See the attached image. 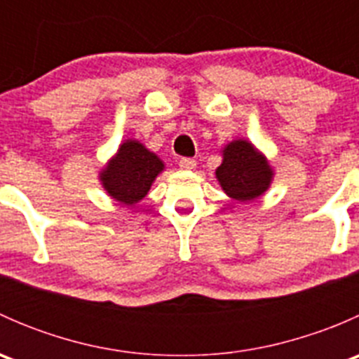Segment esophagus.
<instances>
[{
	"instance_id": "obj_1",
	"label": "esophagus",
	"mask_w": 359,
	"mask_h": 359,
	"mask_svg": "<svg viewBox=\"0 0 359 359\" xmlns=\"http://www.w3.org/2000/svg\"><path fill=\"white\" fill-rule=\"evenodd\" d=\"M179 166L182 170H193V168H196V161H194V159H191V158H180L179 159Z\"/></svg>"
}]
</instances>
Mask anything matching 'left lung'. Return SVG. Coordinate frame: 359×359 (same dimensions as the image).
I'll list each match as a JSON object with an SVG mask.
<instances>
[{"instance_id": "1", "label": "left lung", "mask_w": 359, "mask_h": 359, "mask_svg": "<svg viewBox=\"0 0 359 359\" xmlns=\"http://www.w3.org/2000/svg\"><path fill=\"white\" fill-rule=\"evenodd\" d=\"M220 153L222 163L215 170V177L227 196L247 203L257 200L269 189L274 170L250 140H233Z\"/></svg>"}]
</instances>
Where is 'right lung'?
I'll use <instances>...</instances> for the list:
<instances>
[{"label":"right lung","mask_w":359,"mask_h":359,"mask_svg":"<svg viewBox=\"0 0 359 359\" xmlns=\"http://www.w3.org/2000/svg\"><path fill=\"white\" fill-rule=\"evenodd\" d=\"M165 163L135 139H126L99 172L104 191L114 201L133 206L147 196Z\"/></svg>","instance_id":"obj_1"}]
</instances>
